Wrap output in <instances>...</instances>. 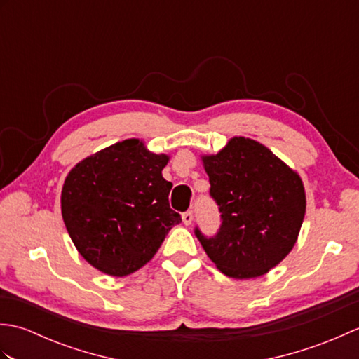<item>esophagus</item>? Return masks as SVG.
I'll return each instance as SVG.
<instances>
[{"mask_svg":"<svg viewBox=\"0 0 359 359\" xmlns=\"http://www.w3.org/2000/svg\"><path fill=\"white\" fill-rule=\"evenodd\" d=\"M182 219H184V224H185V225H191L193 219H194V216H193V211H187V212H184V215H182Z\"/></svg>","mask_w":359,"mask_h":359,"instance_id":"esophagus-1","label":"esophagus"}]
</instances>
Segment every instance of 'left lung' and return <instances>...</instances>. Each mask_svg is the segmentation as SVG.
Instances as JSON below:
<instances>
[{"instance_id": "8db88e82", "label": "left lung", "mask_w": 359, "mask_h": 359, "mask_svg": "<svg viewBox=\"0 0 359 359\" xmlns=\"http://www.w3.org/2000/svg\"><path fill=\"white\" fill-rule=\"evenodd\" d=\"M220 212L215 236L194 228L205 253L236 279L262 276L294 247L306 215L299 175L256 140L234 137L202 157Z\"/></svg>"}]
</instances>
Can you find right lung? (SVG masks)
<instances>
[{"label": "right lung", "instance_id": "add662e5", "mask_svg": "<svg viewBox=\"0 0 359 359\" xmlns=\"http://www.w3.org/2000/svg\"><path fill=\"white\" fill-rule=\"evenodd\" d=\"M170 157L128 139L95 152L67 174L62 215L74 245L109 276H126L149 262L174 225L171 182L162 170Z\"/></svg>", "mask_w": 359, "mask_h": 359}]
</instances>
